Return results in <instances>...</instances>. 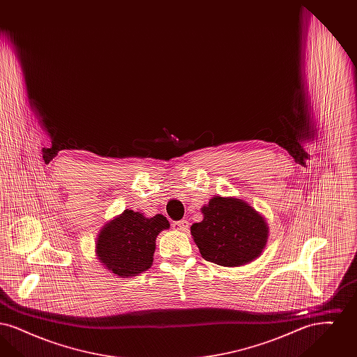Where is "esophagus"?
<instances>
[{
    "label": "esophagus",
    "instance_id": "obj_1",
    "mask_svg": "<svg viewBox=\"0 0 357 357\" xmlns=\"http://www.w3.org/2000/svg\"><path fill=\"white\" fill-rule=\"evenodd\" d=\"M174 229H176V230H179V231H187V230H188V222H187L186 220L174 222Z\"/></svg>",
    "mask_w": 357,
    "mask_h": 357
}]
</instances>
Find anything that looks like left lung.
<instances>
[{
    "label": "left lung",
    "instance_id": "8db88e82",
    "mask_svg": "<svg viewBox=\"0 0 357 357\" xmlns=\"http://www.w3.org/2000/svg\"><path fill=\"white\" fill-rule=\"evenodd\" d=\"M202 213L204 221L191 226V236L206 261L241 266L261 255L268 226L252 206L238 198L214 197Z\"/></svg>",
    "mask_w": 357,
    "mask_h": 357
}]
</instances>
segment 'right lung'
Masks as SVG:
<instances>
[{
  "label": "right lung",
  "instance_id": "add662e5",
  "mask_svg": "<svg viewBox=\"0 0 357 357\" xmlns=\"http://www.w3.org/2000/svg\"><path fill=\"white\" fill-rule=\"evenodd\" d=\"M169 227L170 223L162 214L146 218L140 213L124 210L102 227L96 255L114 274L135 275L151 268L156 236Z\"/></svg>",
  "mask_w": 357,
  "mask_h": 357
}]
</instances>
